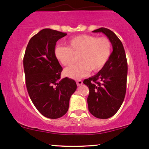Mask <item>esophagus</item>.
<instances>
[{
	"instance_id": "1",
	"label": "esophagus",
	"mask_w": 149,
	"mask_h": 149,
	"mask_svg": "<svg viewBox=\"0 0 149 149\" xmlns=\"http://www.w3.org/2000/svg\"><path fill=\"white\" fill-rule=\"evenodd\" d=\"M76 84L78 86H80V85H81L83 84V81H82L81 80H76Z\"/></svg>"
}]
</instances>
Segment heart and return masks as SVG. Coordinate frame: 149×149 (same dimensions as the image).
<instances>
[{"label":"heart","instance_id":"b5f03b06","mask_svg":"<svg viewBox=\"0 0 149 149\" xmlns=\"http://www.w3.org/2000/svg\"><path fill=\"white\" fill-rule=\"evenodd\" d=\"M111 54V42L106 37L83 34L73 37L68 42V47L58 45L54 55L64 66L73 62L74 55H78V64L64 70V74L78 79L88 74L90 71H98L105 66Z\"/></svg>","mask_w":149,"mask_h":149}]
</instances>
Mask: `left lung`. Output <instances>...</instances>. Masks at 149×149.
Here are the masks:
<instances>
[{
  "label": "left lung",
  "instance_id": "1",
  "mask_svg": "<svg viewBox=\"0 0 149 149\" xmlns=\"http://www.w3.org/2000/svg\"><path fill=\"white\" fill-rule=\"evenodd\" d=\"M92 32L105 34L113 46L105 66L95 76L83 81L90 90L87 99L89 111L97 118L107 119L115 115L124 101L127 62L122 42L112 31L102 27Z\"/></svg>",
  "mask_w": 149,
  "mask_h": 149
}]
</instances>
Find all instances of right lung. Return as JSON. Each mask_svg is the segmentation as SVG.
Returning <instances> with one entry per match:
<instances>
[{"label": "right lung", "mask_w": 149, "mask_h": 149, "mask_svg": "<svg viewBox=\"0 0 149 149\" xmlns=\"http://www.w3.org/2000/svg\"><path fill=\"white\" fill-rule=\"evenodd\" d=\"M67 33L44 29L30 39L23 59L27 91L36 108L46 118L56 119L66 113L77 85L60 79L62 68L54 55L56 42Z\"/></svg>", "instance_id": "1"}]
</instances>
